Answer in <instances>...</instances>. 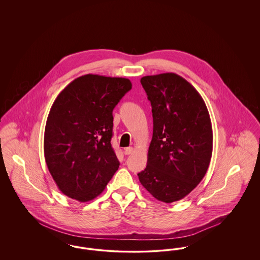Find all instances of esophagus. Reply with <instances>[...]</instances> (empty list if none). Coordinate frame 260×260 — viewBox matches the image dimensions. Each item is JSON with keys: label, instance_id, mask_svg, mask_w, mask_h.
<instances>
[{"label": "esophagus", "instance_id": "esophagus-1", "mask_svg": "<svg viewBox=\"0 0 260 260\" xmlns=\"http://www.w3.org/2000/svg\"><path fill=\"white\" fill-rule=\"evenodd\" d=\"M133 152H134V148H133V147H127V148H124V155H129V154H132Z\"/></svg>", "mask_w": 260, "mask_h": 260}]
</instances>
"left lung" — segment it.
<instances>
[{"instance_id": "8db88e82", "label": "left lung", "mask_w": 260, "mask_h": 260, "mask_svg": "<svg viewBox=\"0 0 260 260\" xmlns=\"http://www.w3.org/2000/svg\"><path fill=\"white\" fill-rule=\"evenodd\" d=\"M140 83L152 106L153 136L147 166L137 175L154 198L176 202L197 187L210 166V114L196 88L179 75L145 76Z\"/></svg>"}]
</instances>
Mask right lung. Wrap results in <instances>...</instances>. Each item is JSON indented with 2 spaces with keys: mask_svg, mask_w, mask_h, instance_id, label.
<instances>
[{
  "mask_svg": "<svg viewBox=\"0 0 260 260\" xmlns=\"http://www.w3.org/2000/svg\"><path fill=\"white\" fill-rule=\"evenodd\" d=\"M132 89L128 79L87 74L54 100L48 116L45 159L62 193L79 202L100 195L120 162L112 148V112Z\"/></svg>",
  "mask_w": 260,
  "mask_h": 260,
  "instance_id": "right-lung-1",
  "label": "right lung"
}]
</instances>
